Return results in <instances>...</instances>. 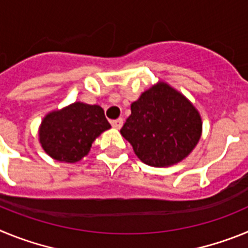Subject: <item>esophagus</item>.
Listing matches in <instances>:
<instances>
[{"label":"esophagus","instance_id":"34e87169","mask_svg":"<svg viewBox=\"0 0 248 248\" xmlns=\"http://www.w3.org/2000/svg\"><path fill=\"white\" fill-rule=\"evenodd\" d=\"M123 123H124V120L122 118H118L115 120H111V126L115 129H120L123 126Z\"/></svg>","mask_w":248,"mask_h":248}]
</instances>
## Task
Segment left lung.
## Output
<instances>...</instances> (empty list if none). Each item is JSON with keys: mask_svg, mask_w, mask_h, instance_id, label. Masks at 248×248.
Instances as JSON below:
<instances>
[{"mask_svg": "<svg viewBox=\"0 0 248 248\" xmlns=\"http://www.w3.org/2000/svg\"><path fill=\"white\" fill-rule=\"evenodd\" d=\"M202 123L194 105L166 83L159 82L131 104L120 129L143 163L163 168L176 164L196 146Z\"/></svg>", "mask_w": 248, "mask_h": 248, "instance_id": "obj_1", "label": "left lung"}]
</instances>
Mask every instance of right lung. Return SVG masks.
Instances as JSON below:
<instances>
[{"label": "right lung", "mask_w": 248, "mask_h": 248, "mask_svg": "<svg viewBox=\"0 0 248 248\" xmlns=\"http://www.w3.org/2000/svg\"><path fill=\"white\" fill-rule=\"evenodd\" d=\"M110 128L99 105L73 103L52 111L39 128V143L50 157L76 163L88 154L95 138Z\"/></svg>", "instance_id": "1"}]
</instances>
